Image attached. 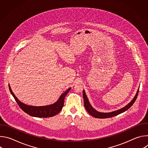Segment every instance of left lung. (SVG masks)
Returning <instances> with one entry per match:
<instances>
[{
  "label": "left lung",
  "instance_id": "left-lung-1",
  "mask_svg": "<svg viewBox=\"0 0 148 148\" xmlns=\"http://www.w3.org/2000/svg\"><path fill=\"white\" fill-rule=\"evenodd\" d=\"M139 88L138 90L137 91V92L136 94V95L135 96V97L134 98V99L131 101V102L128 104L126 106H125L124 108L121 109V110H117V111H114V112H109V113H102V112H98L96 110H95L92 107L91 105H90L89 101H88V99L87 98V97L86 94V92H85V91L83 90V92H82V95H83V98H84V107H85L86 110L87 111V112L91 115H92V116L95 117V118H111V117H113V116H116L125 111H126V110H128L132 105L134 103L135 101H136V98H137V97H138V92H139Z\"/></svg>",
  "mask_w": 148,
  "mask_h": 148
}]
</instances>
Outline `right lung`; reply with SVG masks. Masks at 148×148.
<instances>
[{
	"mask_svg": "<svg viewBox=\"0 0 148 148\" xmlns=\"http://www.w3.org/2000/svg\"><path fill=\"white\" fill-rule=\"evenodd\" d=\"M9 87L12 95L14 97L15 101L17 102L20 108L29 115L38 118L51 117L59 113L60 111H61V110H62L63 105H64V98L71 89V88H69L66 92L62 94L58 101L52 105L42 107H33L26 105L20 101L15 96L14 93L12 92L10 86Z\"/></svg>",
	"mask_w": 148,
	"mask_h": 148,
	"instance_id": "right-lung-1",
	"label": "right lung"
}]
</instances>
